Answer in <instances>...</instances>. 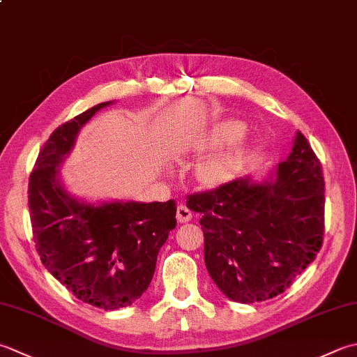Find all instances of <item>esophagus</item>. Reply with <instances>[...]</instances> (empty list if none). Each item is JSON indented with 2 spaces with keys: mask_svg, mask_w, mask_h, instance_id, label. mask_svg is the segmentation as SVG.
<instances>
[{
  "mask_svg": "<svg viewBox=\"0 0 357 357\" xmlns=\"http://www.w3.org/2000/svg\"><path fill=\"white\" fill-rule=\"evenodd\" d=\"M176 220L179 222H188V221H190L192 220V211H190V208H188L184 204L178 206V208H176Z\"/></svg>",
  "mask_w": 357,
  "mask_h": 357,
  "instance_id": "esophagus-1",
  "label": "esophagus"
}]
</instances>
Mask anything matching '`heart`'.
<instances>
[{"label":"heart","mask_w":357,"mask_h":357,"mask_svg":"<svg viewBox=\"0 0 357 357\" xmlns=\"http://www.w3.org/2000/svg\"><path fill=\"white\" fill-rule=\"evenodd\" d=\"M243 125L235 121H227L225 123L218 125L215 128L213 135L208 139V145L218 146L225 145L227 142L235 141L236 137L241 136ZM241 160V150H230L225 153H218L207 158L204 162L199 167V176L202 181H206L208 184H216L221 181H226L234 174Z\"/></svg>","instance_id":"obj_1"}]
</instances>
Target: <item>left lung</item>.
I'll list each match as a JSON object with an SVG mask.
<instances>
[{
	"label": "left lung",
	"mask_w": 357,
	"mask_h": 357,
	"mask_svg": "<svg viewBox=\"0 0 357 357\" xmlns=\"http://www.w3.org/2000/svg\"><path fill=\"white\" fill-rule=\"evenodd\" d=\"M187 207L202 216L204 261L215 284L234 302H263L288 289L322 248V165L297 131L291 155L266 181L241 178L192 193Z\"/></svg>",
	"instance_id": "left-lung-1"
}]
</instances>
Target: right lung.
<instances>
[{"mask_svg":"<svg viewBox=\"0 0 357 357\" xmlns=\"http://www.w3.org/2000/svg\"><path fill=\"white\" fill-rule=\"evenodd\" d=\"M103 102L52 131L29 178V212L41 263L88 305L113 311L141 297L155 274L159 249L176 227V204L100 202L86 204L68 195L59 165L77 132Z\"/></svg>","mask_w":357,"mask_h":357,"instance_id":"1","label":"right lung"}]
</instances>
